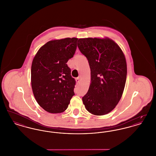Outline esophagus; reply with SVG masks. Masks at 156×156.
<instances>
[{
  "instance_id": "obj_1",
  "label": "esophagus",
  "mask_w": 156,
  "mask_h": 156,
  "mask_svg": "<svg viewBox=\"0 0 156 156\" xmlns=\"http://www.w3.org/2000/svg\"><path fill=\"white\" fill-rule=\"evenodd\" d=\"M75 80H76V83H79V82L80 81V77H77V78H76Z\"/></svg>"
}]
</instances>
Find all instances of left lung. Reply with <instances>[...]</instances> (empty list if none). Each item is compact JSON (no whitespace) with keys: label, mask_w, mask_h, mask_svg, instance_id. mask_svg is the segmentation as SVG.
<instances>
[{"label":"left lung","mask_w":156,"mask_h":156,"mask_svg":"<svg viewBox=\"0 0 156 156\" xmlns=\"http://www.w3.org/2000/svg\"><path fill=\"white\" fill-rule=\"evenodd\" d=\"M78 47L90 68L91 83L82 97L83 103L92 114L106 115L122 96L127 76L125 57L119 45L109 38H80Z\"/></svg>","instance_id":"8db88e82"}]
</instances>
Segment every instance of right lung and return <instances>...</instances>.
Wrapping results in <instances>:
<instances>
[{"label": "right lung", "mask_w": 156, "mask_h": 156, "mask_svg": "<svg viewBox=\"0 0 156 156\" xmlns=\"http://www.w3.org/2000/svg\"><path fill=\"white\" fill-rule=\"evenodd\" d=\"M76 38L50 41L42 46L33 60L31 80L37 103L49 113L67 109L75 95L76 81L67 62L74 57Z\"/></svg>", "instance_id": "1"}]
</instances>
